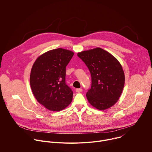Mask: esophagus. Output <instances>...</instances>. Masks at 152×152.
I'll use <instances>...</instances> for the list:
<instances>
[{
    "mask_svg": "<svg viewBox=\"0 0 152 152\" xmlns=\"http://www.w3.org/2000/svg\"><path fill=\"white\" fill-rule=\"evenodd\" d=\"M75 91L77 93H80L83 91V89L82 88H77V89H76Z\"/></svg>",
    "mask_w": 152,
    "mask_h": 152,
    "instance_id": "34e87169",
    "label": "esophagus"
}]
</instances>
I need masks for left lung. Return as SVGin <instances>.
Instances as JSON below:
<instances>
[{
	"mask_svg": "<svg viewBox=\"0 0 152 152\" xmlns=\"http://www.w3.org/2000/svg\"><path fill=\"white\" fill-rule=\"evenodd\" d=\"M78 56L88 67L91 76V87L86 94L91 106L105 110L119 100L125 84V75L119 62L100 48L82 51Z\"/></svg>",
	"mask_w": 152,
	"mask_h": 152,
	"instance_id": "obj_1",
	"label": "left lung"
}]
</instances>
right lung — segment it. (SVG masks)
I'll return each instance as SVG.
<instances>
[{"label": "right lung", "mask_w": 152, "mask_h": 152, "mask_svg": "<svg viewBox=\"0 0 152 152\" xmlns=\"http://www.w3.org/2000/svg\"><path fill=\"white\" fill-rule=\"evenodd\" d=\"M74 52L58 48L39 56L30 77L33 93L41 104L51 111H60L72 102L73 92L65 83L66 66Z\"/></svg>", "instance_id": "1"}]
</instances>
